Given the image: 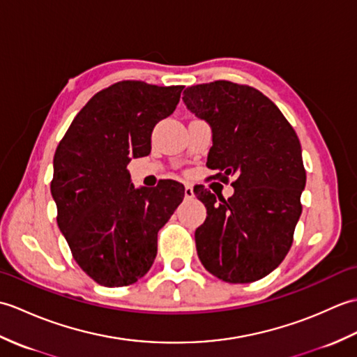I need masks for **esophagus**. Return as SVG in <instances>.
<instances>
[{"mask_svg":"<svg viewBox=\"0 0 357 357\" xmlns=\"http://www.w3.org/2000/svg\"><path fill=\"white\" fill-rule=\"evenodd\" d=\"M184 196H185V199L195 198V192H193V188H192L190 185H185V188H184Z\"/></svg>","mask_w":357,"mask_h":357,"instance_id":"obj_1","label":"esophagus"}]
</instances>
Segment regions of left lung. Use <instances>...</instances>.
Returning <instances> with one entry per match:
<instances>
[{
	"mask_svg": "<svg viewBox=\"0 0 357 357\" xmlns=\"http://www.w3.org/2000/svg\"><path fill=\"white\" fill-rule=\"evenodd\" d=\"M187 109L207 121V167L231 183L229 199L198 187L207 218L195 231L211 275L230 284L262 279L284 261L302 213L305 169L298 135L275 102L250 86L215 81L184 90Z\"/></svg>",
	"mask_w": 357,
	"mask_h": 357,
	"instance_id": "8db88e82",
	"label": "left lung"
}]
</instances>
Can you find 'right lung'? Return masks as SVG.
<instances>
[{
  "label": "right lung",
  "mask_w": 357,
  "mask_h": 357,
  "mask_svg": "<svg viewBox=\"0 0 357 357\" xmlns=\"http://www.w3.org/2000/svg\"><path fill=\"white\" fill-rule=\"evenodd\" d=\"M183 89L119 81L81 109L58 144L50 183L56 222L73 259L100 285L126 287L146 275L158 231L184 199L176 181L135 188L127 170L150 153L151 132Z\"/></svg>",
  "instance_id": "1"
}]
</instances>
